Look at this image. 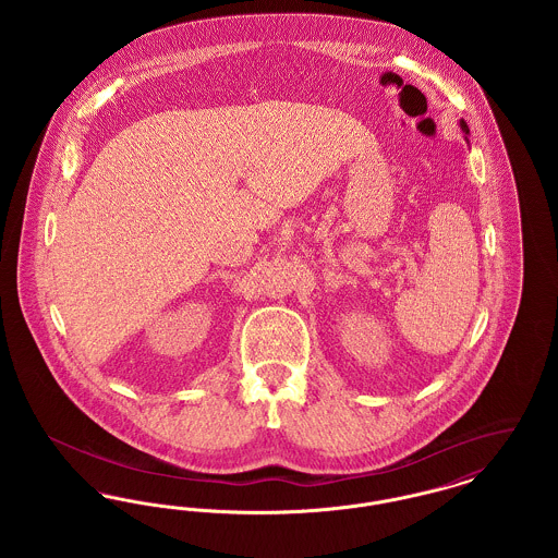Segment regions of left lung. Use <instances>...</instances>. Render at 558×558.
<instances>
[{"label": "left lung", "instance_id": "8db88e82", "mask_svg": "<svg viewBox=\"0 0 558 558\" xmlns=\"http://www.w3.org/2000/svg\"><path fill=\"white\" fill-rule=\"evenodd\" d=\"M460 125H462V130H464V132L469 133V125H466L464 121H460Z\"/></svg>", "mask_w": 558, "mask_h": 558}]
</instances>
